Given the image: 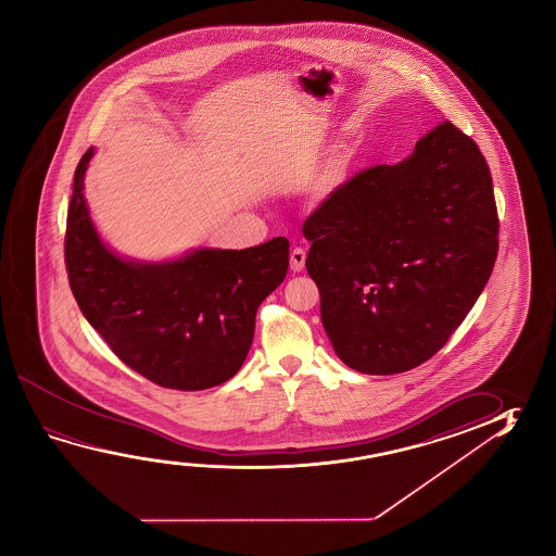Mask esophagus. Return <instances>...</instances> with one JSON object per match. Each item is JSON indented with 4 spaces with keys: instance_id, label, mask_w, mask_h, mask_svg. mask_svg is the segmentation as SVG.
I'll use <instances>...</instances> for the list:
<instances>
[{
    "instance_id": "1",
    "label": "esophagus",
    "mask_w": 556,
    "mask_h": 556,
    "mask_svg": "<svg viewBox=\"0 0 556 556\" xmlns=\"http://www.w3.org/2000/svg\"><path fill=\"white\" fill-rule=\"evenodd\" d=\"M304 264H306V250L301 247L292 248L291 252V269L294 274H301L302 269H304Z\"/></svg>"
}]
</instances>
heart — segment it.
Here are the masks:
<instances>
[{
	"label": "heart",
	"mask_w": 556,
	"mask_h": 556,
	"mask_svg": "<svg viewBox=\"0 0 556 556\" xmlns=\"http://www.w3.org/2000/svg\"><path fill=\"white\" fill-rule=\"evenodd\" d=\"M345 178V164L343 163H333L329 166L328 173L324 176V186L331 190V188H336L337 184L341 182Z\"/></svg>",
	"instance_id": "obj_1"
}]
</instances>
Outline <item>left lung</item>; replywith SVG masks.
Masks as SVG:
<instances>
[{"label": "left lung", "instance_id": "left-lung-1", "mask_svg": "<svg viewBox=\"0 0 556 556\" xmlns=\"http://www.w3.org/2000/svg\"><path fill=\"white\" fill-rule=\"evenodd\" d=\"M302 232L337 356L356 372H407L446 345L491 277L498 211L489 164L446 119L405 161L331 191Z\"/></svg>", "mask_w": 556, "mask_h": 556}]
</instances>
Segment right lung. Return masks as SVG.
Returning a JSON list of instances; mask_svg holds the SVG:
<instances>
[{"label": "right lung", "mask_w": 556, "mask_h": 556, "mask_svg": "<svg viewBox=\"0 0 556 556\" xmlns=\"http://www.w3.org/2000/svg\"><path fill=\"white\" fill-rule=\"evenodd\" d=\"M92 147L75 168L65 269L83 316L124 365L170 390L198 392L240 370L255 312L281 285L289 240L247 250H195L168 264L122 260L104 247L83 198Z\"/></svg>", "instance_id": "add662e5"}]
</instances>
